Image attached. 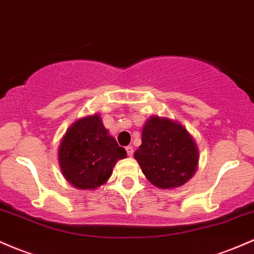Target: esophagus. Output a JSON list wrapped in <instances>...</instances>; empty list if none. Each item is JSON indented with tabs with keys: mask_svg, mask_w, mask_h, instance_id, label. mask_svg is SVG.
I'll return each mask as SVG.
<instances>
[{
	"mask_svg": "<svg viewBox=\"0 0 254 254\" xmlns=\"http://www.w3.org/2000/svg\"><path fill=\"white\" fill-rule=\"evenodd\" d=\"M126 151H127V155L129 156V157H132V156H133V146H132V145L127 146L126 147Z\"/></svg>",
	"mask_w": 254,
	"mask_h": 254,
	"instance_id": "34e87169",
	"label": "esophagus"
}]
</instances>
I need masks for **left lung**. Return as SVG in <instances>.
<instances>
[{
  "label": "left lung",
  "mask_w": 254,
  "mask_h": 254,
  "mask_svg": "<svg viewBox=\"0 0 254 254\" xmlns=\"http://www.w3.org/2000/svg\"><path fill=\"white\" fill-rule=\"evenodd\" d=\"M134 158L151 184L158 189H174L194 175L199 151L182 125L151 116L142 127L141 145Z\"/></svg>",
  "instance_id": "8db88e82"
}]
</instances>
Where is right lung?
<instances>
[{"label": "right lung", "instance_id": "1", "mask_svg": "<svg viewBox=\"0 0 254 254\" xmlns=\"http://www.w3.org/2000/svg\"><path fill=\"white\" fill-rule=\"evenodd\" d=\"M127 152L109 135L98 114L82 118L67 129L59 147V163L64 179L80 190H95L112 176Z\"/></svg>", "mask_w": 254, "mask_h": 254}]
</instances>
